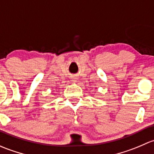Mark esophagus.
<instances>
[{"mask_svg": "<svg viewBox=\"0 0 154 154\" xmlns=\"http://www.w3.org/2000/svg\"><path fill=\"white\" fill-rule=\"evenodd\" d=\"M72 82H76V80H75V78H72Z\"/></svg>", "mask_w": 154, "mask_h": 154, "instance_id": "obj_1", "label": "esophagus"}]
</instances>
